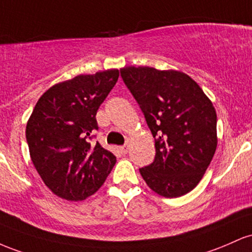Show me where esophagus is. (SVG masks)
I'll return each instance as SVG.
<instances>
[{"label": "esophagus", "instance_id": "esophagus-1", "mask_svg": "<svg viewBox=\"0 0 252 252\" xmlns=\"http://www.w3.org/2000/svg\"><path fill=\"white\" fill-rule=\"evenodd\" d=\"M119 150H120V152H121V155H126L127 152H128V146L126 145H123V146H120V148H119Z\"/></svg>", "mask_w": 252, "mask_h": 252}]
</instances>
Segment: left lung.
<instances>
[{"mask_svg":"<svg viewBox=\"0 0 252 252\" xmlns=\"http://www.w3.org/2000/svg\"><path fill=\"white\" fill-rule=\"evenodd\" d=\"M121 77L155 138L140 175L155 193L179 197L196 187L217 149V113L199 84L176 70L126 66Z\"/></svg>","mask_w":252,"mask_h":252,"instance_id":"1","label":"left lung"}]
</instances>
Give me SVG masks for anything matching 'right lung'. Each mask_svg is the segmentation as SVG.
<instances>
[{
  "label": "right lung",
  "instance_id": "1",
  "mask_svg": "<svg viewBox=\"0 0 252 252\" xmlns=\"http://www.w3.org/2000/svg\"><path fill=\"white\" fill-rule=\"evenodd\" d=\"M119 78V70L80 75L45 92L26 126L31 159L53 194L69 201L93 195L117 157L92 138L96 113Z\"/></svg>",
  "mask_w": 252,
  "mask_h": 252
}]
</instances>
